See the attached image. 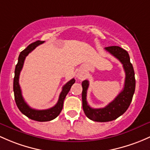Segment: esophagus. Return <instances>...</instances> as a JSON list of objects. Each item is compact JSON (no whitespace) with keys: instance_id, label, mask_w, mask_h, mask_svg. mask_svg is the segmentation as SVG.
Masks as SVG:
<instances>
[{"instance_id":"34e87169","label":"esophagus","mask_w":150,"mask_h":150,"mask_svg":"<svg viewBox=\"0 0 150 150\" xmlns=\"http://www.w3.org/2000/svg\"><path fill=\"white\" fill-rule=\"evenodd\" d=\"M77 77H78V79H80V80H83V78H84V77H83V75H82V74H78Z\"/></svg>"}]
</instances>
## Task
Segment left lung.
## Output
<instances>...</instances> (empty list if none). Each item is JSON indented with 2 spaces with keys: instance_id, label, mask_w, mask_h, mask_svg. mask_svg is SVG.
<instances>
[{
  "instance_id": "1",
  "label": "left lung",
  "mask_w": 150,
  "mask_h": 150,
  "mask_svg": "<svg viewBox=\"0 0 150 150\" xmlns=\"http://www.w3.org/2000/svg\"><path fill=\"white\" fill-rule=\"evenodd\" d=\"M105 50L121 62L125 71L126 78L123 91L112 102L102 108H93L88 105L86 96L89 82L87 80L82 82V101L83 111L88 119L98 122H107L115 120L125 113L132 100L136 85L134 71L132 64L130 62V57L128 52L118 46L105 47Z\"/></svg>"
}]
</instances>
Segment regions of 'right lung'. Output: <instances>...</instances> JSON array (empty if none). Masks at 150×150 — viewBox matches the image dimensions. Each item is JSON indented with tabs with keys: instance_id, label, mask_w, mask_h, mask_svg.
I'll return each instance as SVG.
<instances>
[{
	"instance_id": "obj_1",
	"label": "right lung",
	"mask_w": 150,
	"mask_h": 150,
	"mask_svg": "<svg viewBox=\"0 0 150 150\" xmlns=\"http://www.w3.org/2000/svg\"><path fill=\"white\" fill-rule=\"evenodd\" d=\"M44 41L38 40L37 42L31 43L29 46L26 47L25 50L20 53L18 56V63L16 65L15 68V76L13 78V92H14V98H15V101L18 106V109L20 111L24 114L25 116H27L29 119L32 120L37 121H49L54 119L55 118L57 117L59 114L60 113L62 109L63 103L64 100L66 96L70 91L71 86L75 83V80L72 78L70 81L67 82L65 85L62 87V92L60 93L59 96V100L57 103L52 108H48L46 110H36L34 108H31V107L29 106L27 103L25 102L23 96H22L21 90L19 86V75L20 72L23 67V63L26 57L31 52V51L34 50L37 46L42 45L44 43Z\"/></svg>"
}]
</instances>
